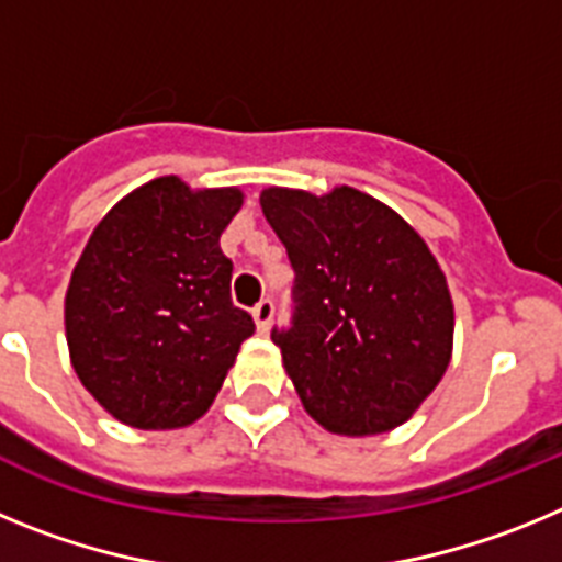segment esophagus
Wrapping results in <instances>:
<instances>
[{
    "label": "esophagus",
    "mask_w": 562,
    "mask_h": 562,
    "mask_svg": "<svg viewBox=\"0 0 562 562\" xmlns=\"http://www.w3.org/2000/svg\"><path fill=\"white\" fill-rule=\"evenodd\" d=\"M252 321H256V329L258 331H267L272 324V301L270 297H261L252 310Z\"/></svg>",
    "instance_id": "34e87169"
}]
</instances>
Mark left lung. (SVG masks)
<instances>
[{
  "label": "left lung",
  "mask_w": 562,
  "mask_h": 562,
  "mask_svg": "<svg viewBox=\"0 0 562 562\" xmlns=\"http://www.w3.org/2000/svg\"><path fill=\"white\" fill-rule=\"evenodd\" d=\"M295 270V315L272 331L306 414L329 434L408 422L453 357V297L425 238L369 193L265 188Z\"/></svg>",
  "instance_id": "left-lung-1"
}]
</instances>
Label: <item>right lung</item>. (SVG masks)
<instances>
[{"label":"right lung","mask_w":562,"mask_h":562,"mask_svg":"<svg viewBox=\"0 0 562 562\" xmlns=\"http://www.w3.org/2000/svg\"><path fill=\"white\" fill-rule=\"evenodd\" d=\"M238 188L157 177L89 236L64 297L69 362L106 414L140 430L186 428L220 394L252 317L231 301L220 236Z\"/></svg>","instance_id":"add662e5"}]
</instances>
